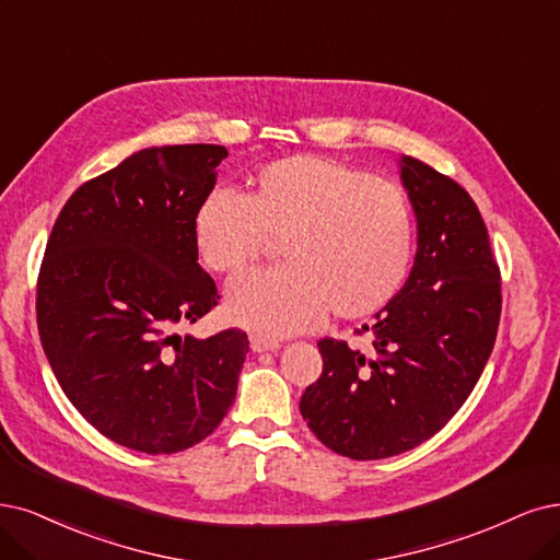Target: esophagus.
<instances>
[{
  "label": "esophagus",
  "mask_w": 560,
  "mask_h": 560,
  "mask_svg": "<svg viewBox=\"0 0 560 560\" xmlns=\"http://www.w3.org/2000/svg\"><path fill=\"white\" fill-rule=\"evenodd\" d=\"M252 350L254 353H262V350H277L281 343L277 339H269V337H262V335H252Z\"/></svg>",
  "instance_id": "34e87169"
}]
</instances>
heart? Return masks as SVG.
Masks as SVG:
<instances>
[{"label":"heart","mask_w":560,"mask_h":560,"mask_svg":"<svg viewBox=\"0 0 560 560\" xmlns=\"http://www.w3.org/2000/svg\"><path fill=\"white\" fill-rule=\"evenodd\" d=\"M200 260L242 275L281 240L283 267L237 279L225 312L265 335H293L323 320L374 316L397 300L418 248V219L404 186L323 156L267 163L244 198L212 191L198 205Z\"/></svg>","instance_id":"1"}]
</instances>
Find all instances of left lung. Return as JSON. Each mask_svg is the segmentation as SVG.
I'll list each match as a JSON object with an SVG mask.
<instances>
[{
    "instance_id": "obj_1",
    "label": "left lung",
    "mask_w": 560,
    "mask_h": 560,
    "mask_svg": "<svg viewBox=\"0 0 560 560\" xmlns=\"http://www.w3.org/2000/svg\"><path fill=\"white\" fill-rule=\"evenodd\" d=\"M401 179L418 217L416 265L397 300L346 341H318L323 374L300 412L316 439L358 462L395 457L429 441L457 412L491 355L501 320V269L464 186L404 156Z\"/></svg>"
}]
</instances>
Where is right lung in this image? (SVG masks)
<instances>
[{"label": "right lung", "mask_w": 560, "mask_h": 560, "mask_svg": "<svg viewBox=\"0 0 560 560\" xmlns=\"http://www.w3.org/2000/svg\"><path fill=\"white\" fill-rule=\"evenodd\" d=\"M221 144L140 150L73 191L36 281V323L52 374L103 436L173 454L219 427L237 395L246 332L177 329L217 306L194 219Z\"/></svg>", "instance_id": "right-lung-1"}]
</instances>
